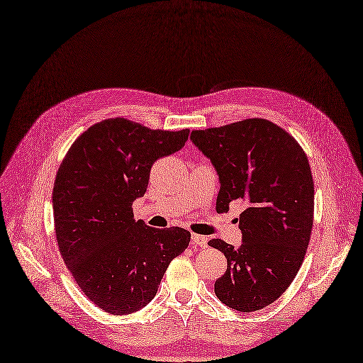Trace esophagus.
Returning <instances> with one entry per match:
<instances>
[{
    "mask_svg": "<svg viewBox=\"0 0 363 363\" xmlns=\"http://www.w3.org/2000/svg\"><path fill=\"white\" fill-rule=\"evenodd\" d=\"M191 243H194L195 246H199V248H206L207 238L204 235H199V234H191Z\"/></svg>",
    "mask_w": 363,
    "mask_h": 363,
    "instance_id": "esophagus-1",
    "label": "esophagus"
}]
</instances>
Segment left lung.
<instances>
[{"instance_id":"1","label":"left lung","mask_w":363,"mask_h":363,"mask_svg":"<svg viewBox=\"0 0 363 363\" xmlns=\"http://www.w3.org/2000/svg\"><path fill=\"white\" fill-rule=\"evenodd\" d=\"M191 142L220 177L217 212L245 203L242 245L213 238L228 259L215 295L230 309L254 312L274 303L303 264L313 225V179L306 152L289 133L264 118L191 130Z\"/></svg>"}]
</instances>
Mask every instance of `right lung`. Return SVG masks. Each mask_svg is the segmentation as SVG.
I'll list each match as a JSON object with an SVG mask.
<instances>
[{"label":"right lung","mask_w":363,"mask_h":363,"mask_svg":"<svg viewBox=\"0 0 363 363\" xmlns=\"http://www.w3.org/2000/svg\"><path fill=\"white\" fill-rule=\"evenodd\" d=\"M189 129L160 130L109 118L76 138L52 189L59 251L84 295L112 315L140 311L186 251L190 233L134 220L157 159L179 151Z\"/></svg>","instance_id":"right-lung-1"}]
</instances>
